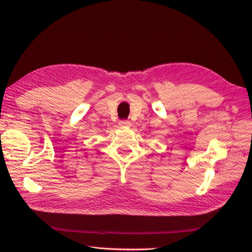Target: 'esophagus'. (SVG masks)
Returning a JSON list of instances; mask_svg holds the SVG:
<instances>
[{
	"label": "esophagus",
	"mask_w": 252,
	"mask_h": 252,
	"mask_svg": "<svg viewBox=\"0 0 252 252\" xmlns=\"http://www.w3.org/2000/svg\"><path fill=\"white\" fill-rule=\"evenodd\" d=\"M119 125L121 127H130L131 123L129 121H127V120H123V121H120L119 122Z\"/></svg>",
	"instance_id": "1"
}]
</instances>
